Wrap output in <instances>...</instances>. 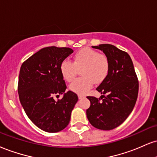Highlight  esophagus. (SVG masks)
<instances>
[{"instance_id":"34e87169","label":"esophagus","mask_w":157,"mask_h":157,"mask_svg":"<svg viewBox=\"0 0 157 157\" xmlns=\"http://www.w3.org/2000/svg\"><path fill=\"white\" fill-rule=\"evenodd\" d=\"M78 98H79V99H82V98H84V96H82V95H78Z\"/></svg>"}]
</instances>
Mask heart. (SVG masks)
<instances>
[{
	"label": "heart",
	"mask_w": 157,
	"mask_h": 157,
	"mask_svg": "<svg viewBox=\"0 0 157 157\" xmlns=\"http://www.w3.org/2000/svg\"><path fill=\"white\" fill-rule=\"evenodd\" d=\"M82 77L69 85V89L77 94H86L96 83L105 80L109 71L108 58L90 48L81 49L75 55L73 62L65 59L60 63V71L65 80L70 82L76 76L77 69H81Z\"/></svg>",
	"instance_id": "heart-1"
}]
</instances>
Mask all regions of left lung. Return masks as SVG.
<instances>
[{"instance_id": "obj_1", "label": "left lung", "mask_w": 157, "mask_h": 157, "mask_svg": "<svg viewBox=\"0 0 157 157\" xmlns=\"http://www.w3.org/2000/svg\"><path fill=\"white\" fill-rule=\"evenodd\" d=\"M105 54L109 62V71L105 81L97 88L101 99L87 97L90 106L86 116L92 126L110 130L120 126L135 107L139 83L131 58L127 52L109 44L92 46ZM102 100H101V99Z\"/></svg>"}]
</instances>
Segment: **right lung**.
I'll list each match as a JSON object with an SVG mask.
<instances>
[{
  "mask_svg": "<svg viewBox=\"0 0 157 157\" xmlns=\"http://www.w3.org/2000/svg\"><path fill=\"white\" fill-rule=\"evenodd\" d=\"M74 52L69 48L41 49L22 64L19 75L20 103L30 120L47 132L61 131L70 121L78 101L76 94L67 89L60 71V63ZM63 95L56 101L54 95Z\"/></svg>",
  "mask_w": 157,
  "mask_h": 157,
  "instance_id": "obj_1",
  "label": "right lung"
}]
</instances>
